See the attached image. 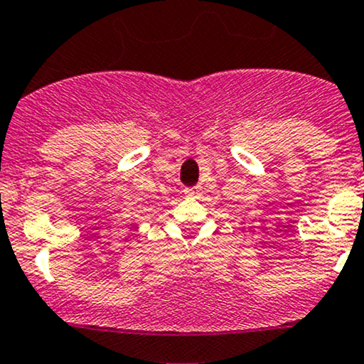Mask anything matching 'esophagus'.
I'll use <instances>...</instances> for the list:
<instances>
[{"instance_id": "obj_1", "label": "esophagus", "mask_w": 364, "mask_h": 364, "mask_svg": "<svg viewBox=\"0 0 364 364\" xmlns=\"http://www.w3.org/2000/svg\"><path fill=\"white\" fill-rule=\"evenodd\" d=\"M185 195L191 196V198H196V196L200 195V188H186Z\"/></svg>"}]
</instances>
